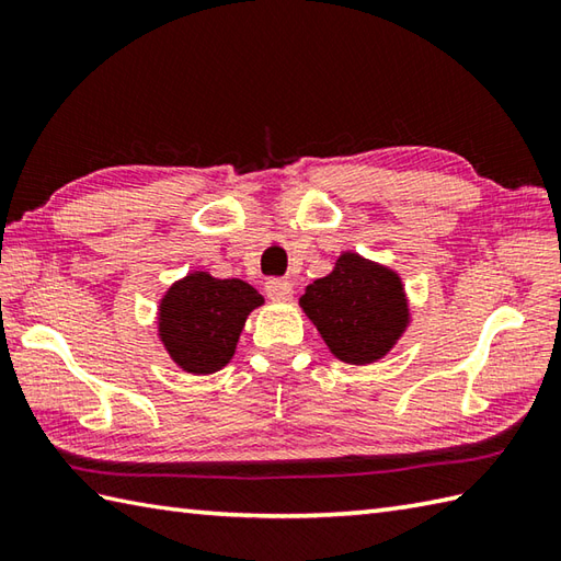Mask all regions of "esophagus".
<instances>
[{"instance_id":"34e87169","label":"esophagus","mask_w":561,"mask_h":561,"mask_svg":"<svg viewBox=\"0 0 561 561\" xmlns=\"http://www.w3.org/2000/svg\"><path fill=\"white\" fill-rule=\"evenodd\" d=\"M265 294L270 296V299H291L294 287H291V282H287V279L272 277V279L265 282Z\"/></svg>"}]
</instances>
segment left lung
<instances>
[{
  "mask_svg": "<svg viewBox=\"0 0 561 561\" xmlns=\"http://www.w3.org/2000/svg\"><path fill=\"white\" fill-rule=\"evenodd\" d=\"M330 352L347 364H371L402 335L408 304L398 274L354 253H344L328 277L301 296Z\"/></svg>",
  "mask_w": 561,
  "mask_h": 561,
  "instance_id": "obj_1",
  "label": "left lung"
}]
</instances>
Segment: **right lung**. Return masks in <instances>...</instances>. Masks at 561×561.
<instances>
[{
    "mask_svg": "<svg viewBox=\"0 0 561 561\" xmlns=\"http://www.w3.org/2000/svg\"><path fill=\"white\" fill-rule=\"evenodd\" d=\"M260 304L262 296L241 279L187 274L161 301V340L185 371H219L236 352L248 313Z\"/></svg>",
    "mask_w": 561,
    "mask_h": 561,
    "instance_id": "right-lung-1",
    "label": "right lung"
}]
</instances>
